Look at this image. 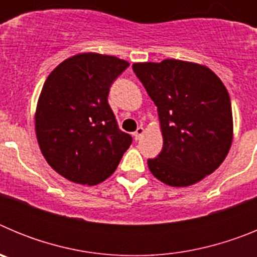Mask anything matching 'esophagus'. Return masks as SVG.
Masks as SVG:
<instances>
[{"label":"esophagus","instance_id":"obj_1","mask_svg":"<svg viewBox=\"0 0 257 257\" xmlns=\"http://www.w3.org/2000/svg\"><path fill=\"white\" fill-rule=\"evenodd\" d=\"M143 135H144V128H143L142 126L138 127V130L134 133V139L135 140H140L143 138Z\"/></svg>","mask_w":257,"mask_h":257}]
</instances>
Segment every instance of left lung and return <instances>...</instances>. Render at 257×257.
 I'll use <instances>...</instances> for the list:
<instances>
[{
  "label": "left lung",
  "mask_w": 257,
  "mask_h": 257,
  "mask_svg": "<svg viewBox=\"0 0 257 257\" xmlns=\"http://www.w3.org/2000/svg\"><path fill=\"white\" fill-rule=\"evenodd\" d=\"M134 73L157 105L161 153L148 160L158 180L187 187L212 174L231 145L233 115L225 86L212 70L188 61L136 63Z\"/></svg>",
  "instance_id": "obj_1"
}]
</instances>
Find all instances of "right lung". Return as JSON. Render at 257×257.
<instances>
[{
	"label": "right lung",
	"instance_id": "right-lung-1",
	"mask_svg": "<svg viewBox=\"0 0 257 257\" xmlns=\"http://www.w3.org/2000/svg\"><path fill=\"white\" fill-rule=\"evenodd\" d=\"M127 67L114 56L79 54L47 77L36 110V133L47 163L68 180L101 183L133 143L108 104L109 90Z\"/></svg>",
	"mask_w": 257,
	"mask_h": 257
}]
</instances>
